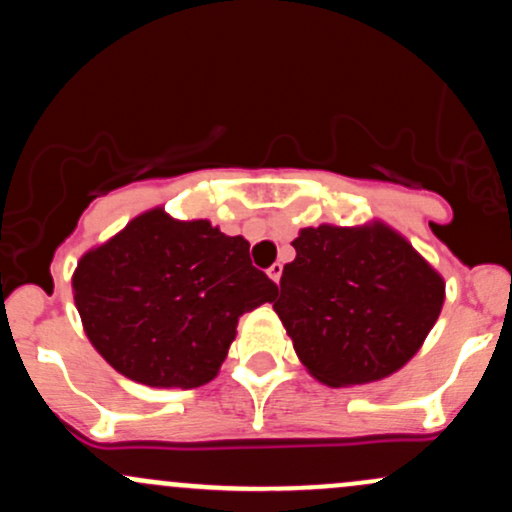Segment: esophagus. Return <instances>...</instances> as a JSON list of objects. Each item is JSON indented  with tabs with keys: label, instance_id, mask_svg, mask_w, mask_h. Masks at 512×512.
<instances>
[{
	"label": "esophagus",
	"instance_id": "1",
	"mask_svg": "<svg viewBox=\"0 0 512 512\" xmlns=\"http://www.w3.org/2000/svg\"><path fill=\"white\" fill-rule=\"evenodd\" d=\"M282 269H284V267H282V265H279V262H274V265L267 269L269 279H272V282H274V284H279V279H282Z\"/></svg>",
	"mask_w": 512,
	"mask_h": 512
}]
</instances>
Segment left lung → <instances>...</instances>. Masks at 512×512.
<instances>
[{"label":"left lung","instance_id":"1","mask_svg":"<svg viewBox=\"0 0 512 512\" xmlns=\"http://www.w3.org/2000/svg\"><path fill=\"white\" fill-rule=\"evenodd\" d=\"M291 245L274 311L313 379L362 386L411 362L440 318L445 279L396 228L320 223Z\"/></svg>","mask_w":512,"mask_h":512}]
</instances>
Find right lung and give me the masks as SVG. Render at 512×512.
<instances>
[{
	"label": "right lung",
	"instance_id": "obj_1",
	"mask_svg": "<svg viewBox=\"0 0 512 512\" xmlns=\"http://www.w3.org/2000/svg\"><path fill=\"white\" fill-rule=\"evenodd\" d=\"M277 291L252 267L250 243L206 218L143 211L72 272V296L94 350L150 389H196L221 372L243 313Z\"/></svg>",
	"mask_w": 512,
	"mask_h": 512
}]
</instances>
